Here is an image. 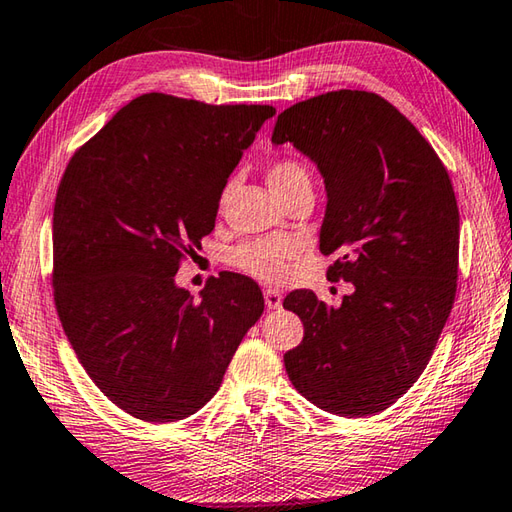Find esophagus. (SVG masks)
<instances>
[{"label": "esophagus", "mask_w": 512, "mask_h": 512, "mask_svg": "<svg viewBox=\"0 0 512 512\" xmlns=\"http://www.w3.org/2000/svg\"><path fill=\"white\" fill-rule=\"evenodd\" d=\"M265 305L267 310H281L283 294L278 289H265Z\"/></svg>", "instance_id": "34e87169"}]
</instances>
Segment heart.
Segmentation results:
<instances>
[{"label": "heart", "instance_id": "heart-1", "mask_svg": "<svg viewBox=\"0 0 512 512\" xmlns=\"http://www.w3.org/2000/svg\"><path fill=\"white\" fill-rule=\"evenodd\" d=\"M269 187L274 189L276 196L285 194L287 189L301 182H310V173H307L303 162L296 158H278L272 162L267 171ZM298 254V245L289 238H274V240H254V243H245L231 252V263L238 269L252 274L260 281H283L289 272V260Z\"/></svg>", "mask_w": 512, "mask_h": 512}]
</instances>
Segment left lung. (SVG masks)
<instances>
[{"instance_id": "obj_1", "label": "left lung", "mask_w": 512, "mask_h": 512, "mask_svg": "<svg viewBox=\"0 0 512 512\" xmlns=\"http://www.w3.org/2000/svg\"><path fill=\"white\" fill-rule=\"evenodd\" d=\"M274 144L292 142L321 171L318 236L332 281L354 285L339 307L310 289L287 294L305 336L285 354L294 388L325 412L370 417L403 397L432 356L455 303L459 209L443 162L381 95L330 91L278 115Z\"/></svg>"}]
</instances>
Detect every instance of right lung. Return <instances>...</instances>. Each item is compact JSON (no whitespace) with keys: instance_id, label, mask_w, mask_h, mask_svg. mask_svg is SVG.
Wrapping results in <instances>:
<instances>
[{"instance_id":"obj_1","label":"right lung","mask_w":512,"mask_h":512,"mask_svg":"<svg viewBox=\"0 0 512 512\" xmlns=\"http://www.w3.org/2000/svg\"><path fill=\"white\" fill-rule=\"evenodd\" d=\"M276 113L144 93L75 151L53 209V294L66 339L115 406L149 423L198 412L265 310L223 272L191 296L180 260L216 225L229 173Z\"/></svg>"}]
</instances>
